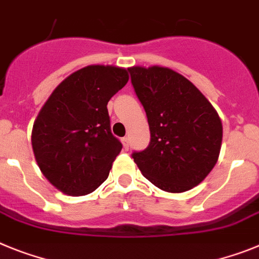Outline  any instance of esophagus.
Segmentation results:
<instances>
[{"label": "esophagus", "mask_w": 259, "mask_h": 259, "mask_svg": "<svg viewBox=\"0 0 259 259\" xmlns=\"http://www.w3.org/2000/svg\"><path fill=\"white\" fill-rule=\"evenodd\" d=\"M121 142H122V146L125 150H129V138H127V137H123V138L121 139Z\"/></svg>", "instance_id": "obj_1"}]
</instances>
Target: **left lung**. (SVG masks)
<instances>
[{"instance_id": "left-lung-1", "label": "left lung", "mask_w": 259, "mask_h": 259, "mask_svg": "<svg viewBox=\"0 0 259 259\" xmlns=\"http://www.w3.org/2000/svg\"><path fill=\"white\" fill-rule=\"evenodd\" d=\"M147 116L151 141L133 159L143 176L168 193L201 184L219 157L223 126L207 99L181 74L163 66L129 67Z\"/></svg>"}]
</instances>
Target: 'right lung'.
<instances>
[{"instance_id":"1","label":"right lung","mask_w":259,"mask_h":259,"mask_svg":"<svg viewBox=\"0 0 259 259\" xmlns=\"http://www.w3.org/2000/svg\"><path fill=\"white\" fill-rule=\"evenodd\" d=\"M129 80L123 67L90 65L62 80L32 127L33 155L52 185L86 195L108 179L122 145L111 132L107 104Z\"/></svg>"}]
</instances>
